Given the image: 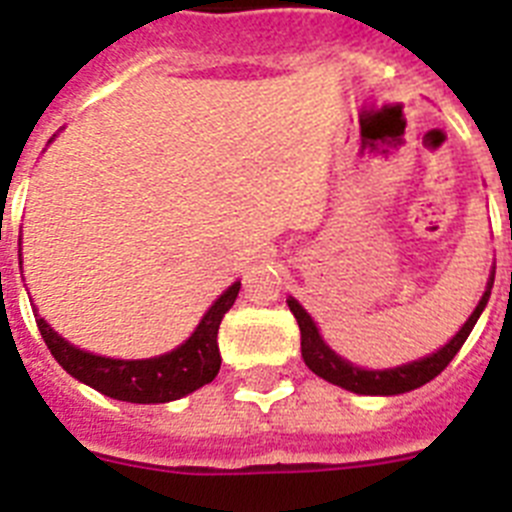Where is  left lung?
Segmentation results:
<instances>
[{
    "label": "left lung",
    "instance_id": "1",
    "mask_svg": "<svg viewBox=\"0 0 512 512\" xmlns=\"http://www.w3.org/2000/svg\"><path fill=\"white\" fill-rule=\"evenodd\" d=\"M492 283H495V273L489 276L487 291H484V296L479 299L476 309L466 320V325L450 338V343H445L440 351L424 356L419 362L403 364V367L395 369H362L354 367V364L346 362V359H341L336 351L330 349L328 343L322 341L320 330H317V325L312 322V317L307 315V309L296 302V299H289V309L294 312L296 322H299V330H302L304 364H307L317 377H322V380L333 382L338 388L351 390V393L359 395H398L409 393V390L414 388H422L429 380H435L442 369L453 362V356L461 351L468 333L474 330L476 320H479V315H482L484 307H487L489 294H492Z\"/></svg>",
    "mask_w": 512,
    "mask_h": 512
}]
</instances>
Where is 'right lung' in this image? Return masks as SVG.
<instances>
[{
    "instance_id": "1",
    "label": "right lung",
    "mask_w": 512,
    "mask_h": 512,
    "mask_svg": "<svg viewBox=\"0 0 512 512\" xmlns=\"http://www.w3.org/2000/svg\"><path fill=\"white\" fill-rule=\"evenodd\" d=\"M242 283L223 291L216 304L205 312L200 325L195 328L182 346L163 356L153 359H109V356H96L88 351H80L77 346L64 341L49 322L36 312L41 338L49 346L51 356L70 372L75 380L85 382L98 393L117 398L127 403H169L176 398H184L187 393H195L203 388L221 369V354H218V328H221L223 315L234 307L236 294Z\"/></svg>"
}]
</instances>
